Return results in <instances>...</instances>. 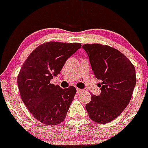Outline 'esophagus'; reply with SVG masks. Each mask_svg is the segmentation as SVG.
<instances>
[{
  "instance_id": "obj_1",
  "label": "esophagus",
  "mask_w": 148,
  "mask_h": 148,
  "mask_svg": "<svg viewBox=\"0 0 148 148\" xmlns=\"http://www.w3.org/2000/svg\"><path fill=\"white\" fill-rule=\"evenodd\" d=\"M76 91H77V93H82V90L79 89V88H76Z\"/></svg>"
}]
</instances>
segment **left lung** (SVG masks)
<instances>
[{
	"label": "left lung",
	"mask_w": 148,
	"mask_h": 148,
	"mask_svg": "<svg viewBox=\"0 0 148 148\" xmlns=\"http://www.w3.org/2000/svg\"><path fill=\"white\" fill-rule=\"evenodd\" d=\"M82 48L89 57L95 77L103 82L101 93L91 95L86 110L96 123H109L130 101L136 83V69L127 57L108 45L85 44Z\"/></svg>",
	"instance_id": "1"
}]
</instances>
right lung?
<instances>
[{
    "label": "right lung",
    "instance_id": "right-lung-1",
    "mask_svg": "<svg viewBox=\"0 0 148 148\" xmlns=\"http://www.w3.org/2000/svg\"><path fill=\"white\" fill-rule=\"evenodd\" d=\"M81 47L80 43L48 42L35 49L21 66L17 79L21 98L42 123L57 125L65 119L76 89H63L50 81Z\"/></svg>",
    "mask_w": 148,
    "mask_h": 148
}]
</instances>
